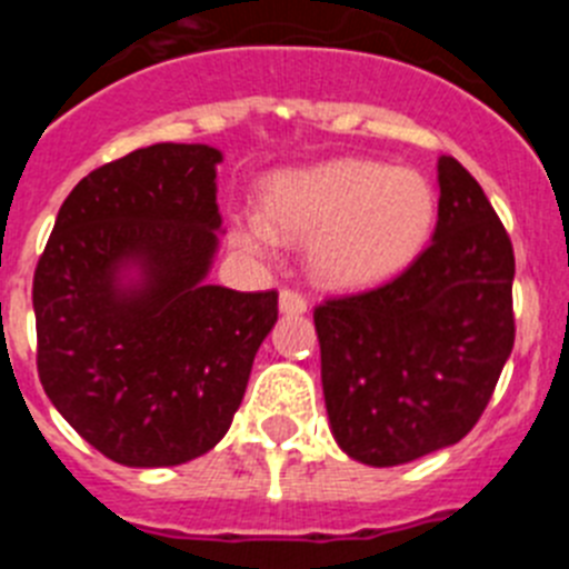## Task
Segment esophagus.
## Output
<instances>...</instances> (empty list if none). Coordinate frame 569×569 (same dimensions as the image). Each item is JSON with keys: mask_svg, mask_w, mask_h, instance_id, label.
<instances>
[{"mask_svg": "<svg viewBox=\"0 0 569 569\" xmlns=\"http://www.w3.org/2000/svg\"><path fill=\"white\" fill-rule=\"evenodd\" d=\"M279 310H281V313H288V316H299V313H305V310H308V299H305L301 293H296V290L284 288L279 293Z\"/></svg>", "mask_w": 569, "mask_h": 569, "instance_id": "1", "label": "esophagus"}]
</instances>
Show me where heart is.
<instances>
[{
  "label": "heart",
  "instance_id": "b5f03b06",
  "mask_svg": "<svg viewBox=\"0 0 569 569\" xmlns=\"http://www.w3.org/2000/svg\"><path fill=\"white\" fill-rule=\"evenodd\" d=\"M439 196L413 168L336 159L284 173L264 190L261 216L236 224V241L261 253L308 241L313 279L333 290L376 288L407 270L433 236Z\"/></svg>",
  "mask_w": 569,
  "mask_h": 569
}]
</instances>
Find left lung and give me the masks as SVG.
Here are the masks:
<instances>
[{"instance_id":"left-lung-1","label":"left lung","mask_w":569,"mask_h":569,"mask_svg":"<svg viewBox=\"0 0 569 569\" xmlns=\"http://www.w3.org/2000/svg\"><path fill=\"white\" fill-rule=\"evenodd\" d=\"M439 188L433 241L410 268L313 310L330 427L361 465L465 439L516 341L510 236L453 156L439 159Z\"/></svg>"}]
</instances>
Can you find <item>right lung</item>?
<instances>
[{"mask_svg": "<svg viewBox=\"0 0 569 569\" xmlns=\"http://www.w3.org/2000/svg\"><path fill=\"white\" fill-rule=\"evenodd\" d=\"M219 162L208 144L162 142L90 170L39 256V381L119 465L173 467L219 445L279 319L276 290L204 281L222 228Z\"/></svg>", "mask_w": 569, "mask_h": 569, "instance_id": "right-lung-1", "label": "right lung"}]
</instances>
